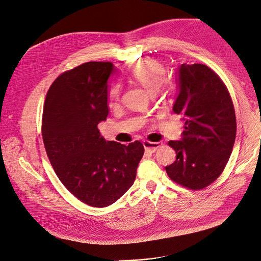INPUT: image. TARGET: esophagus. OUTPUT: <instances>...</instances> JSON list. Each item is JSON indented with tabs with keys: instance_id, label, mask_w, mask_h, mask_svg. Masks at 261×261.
I'll return each mask as SVG.
<instances>
[{
	"instance_id": "esophagus-1",
	"label": "esophagus",
	"mask_w": 261,
	"mask_h": 261,
	"mask_svg": "<svg viewBox=\"0 0 261 261\" xmlns=\"http://www.w3.org/2000/svg\"><path fill=\"white\" fill-rule=\"evenodd\" d=\"M143 147L145 152L149 153H154L156 150H158L161 147L160 142H150V141H143Z\"/></svg>"
}]
</instances>
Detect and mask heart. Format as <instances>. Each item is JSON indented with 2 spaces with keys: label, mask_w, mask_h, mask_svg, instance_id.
<instances>
[{
  "label": "heart",
  "mask_w": 261,
  "mask_h": 261,
  "mask_svg": "<svg viewBox=\"0 0 261 261\" xmlns=\"http://www.w3.org/2000/svg\"><path fill=\"white\" fill-rule=\"evenodd\" d=\"M167 76L165 66L153 59H141L128 68V77L138 82L151 95L155 94L163 85ZM120 86H113L109 91L110 101H117L120 97Z\"/></svg>",
  "instance_id": "heart-1"
}]
</instances>
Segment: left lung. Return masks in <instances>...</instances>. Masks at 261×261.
Instances as JSON below:
<instances>
[{
    "label": "left lung",
    "instance_id": "obj_1",
    "mask_svg": "<svg viewBox=\"0 0 261 261\" xmlns=\"http://www.w3.org/2000/svg\"><path fill=\"white\" fill-rule=\"evenodd\" d=\"M176 83L172 110L185 123L181 140L168 142L176 160L166 166V172L175 183L202 190L221 175L231 155L237 134L233 103L221 78L203 64H182Z\"/></svg>",
    "mask_w": 261,
    "mask_h": 261
}]
</instances>
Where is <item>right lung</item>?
Here are the masks:
<instances>
[{"label":"right lung","instance_id":"1","mask_svg":"<svg viewBox=\"0 0 261 261\" xmlns=\"http://www.w3.org/2000/svg\"><path fill=\"white\" fill-rule=\"evenodd\" d=\"M110 62H88L60 75L47 92L43 140L60 181L86 204L103 207L116 202L136 179L144 148L106 141L98 123L106 121Z\"/></svg>","mask_w":261,"mask_h":261}]
</instances>
